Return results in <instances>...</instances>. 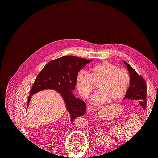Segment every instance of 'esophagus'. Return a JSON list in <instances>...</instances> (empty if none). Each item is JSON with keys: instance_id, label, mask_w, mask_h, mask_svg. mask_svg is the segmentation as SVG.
Returning a JSON list of instances; mask_svg holds the SVG:
<instances>
[{"instance_id": "34e87169", "label": "esophagus", "mask_w": 158, "mask_h": 158, "mask_svg": "<svg viewBox=\"0 0 158 158\" xmlns=\"http://www.w3.org/2000/svg\"><path fill=\"white\" fill-rule=\"evenodd\" d=\"M87 111H88V112H89V113L93 111H94V107H93L92 106H88V108H87Z\"/></svg>"}]
</instances>
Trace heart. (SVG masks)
Wrapping results in <instances>:
<instances>
[{"mask_svg":"<svg viewBox=\"0 0 158 158\" xmlns=\"http://www.w3.org/2000/svg\"><path fill=\"white\" fill-rule=\"evenodd\" d=\"M78 92L84 98H86L98 85L99 92L91 98L95 104L110 103L117 101L126 94L131 82L128 72L124 69L104 61L92 66L89 73L80 70L76 76Z\"/></svg>","mask_w":158,"mask_h":158,"instance_id":"heart-1","label":"heart"}]
</instances>
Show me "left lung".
<instances>
[{
  "mask_svg": "<svg viewBox=\"0 0 158 158\" xmlns=\"http://www.w3.org/2000/svg\"><path fill=\"white\" fill-rule=\"evenodd\" d=\"M127 66L131 78L130 86H129L124 99L127 98L130 100H136L145 109L146 107V83L142 76L138 74L132 66L127 62L123 61Z\"/></svg>",
  "mask_w": 158,
  "mask_h": 158,
  "instance_id": "1",
  "label": "left lung"
}]
</instances>
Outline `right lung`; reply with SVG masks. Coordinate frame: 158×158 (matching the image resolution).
<instances>
[{
    "label": "right lung",
    "mask_w": 158,
    "mask_h": 158,
    "mask_svg": "<svg viewBox=\"0 0 158 158\" xmlns=\"http://www.w3.org/2000/svg\"><path fill=\"white\" fill-rule=\"evenodd\" d=\"M92 60L71 55L51 60L37 75L30 90L27 107L33 94L42 90L52 89L59 93L64 100L72 123L76 118L84 115L86 105L82 99L76 98L72 91L75 89L78 72Z\"/></svg>",
    "instance_id": "1"
}]
</instances>
